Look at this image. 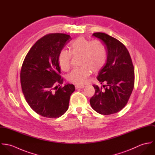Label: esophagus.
<instances>
[{
  "label": "esophagus",
  "instance_id": "34e87169",
  "mask_svg": "<svg viewBox=\"0 0 155 155\" xmlns=\"http://www.w3.org/2000/svg\"><path fill=\"white\" fill-rule=\"evenodd\" d=\"M85 87V86L84 85H76L75 86V88L76 89H79V88H84Z\"/></svg>",
  "mask_w": 155,
  "mask_h": 155
}]
</instances>
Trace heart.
Segmentation results:
<instances>
[{"mask_svg": "<svg viewBox=\"0 0 155 155\" xmlns=\"http://www.w3.org/2000/svg\"><path fill=\"white\" fill-rule=\"evenodd\" d=\"M71 55L80 56L81 67L73 69L67 76L70 82L78 85L85 84L91 73L100 71L104 66L107 60V50L104 44L99 40L89 41L84 37H79L69 46V52L61 50L58 56L60 68L67 71L70 66Z\"/></svg>", "mask_w": 155, "mask_h": 155, "instance_id": "obj_1", "label": "heart"}]
</instances>
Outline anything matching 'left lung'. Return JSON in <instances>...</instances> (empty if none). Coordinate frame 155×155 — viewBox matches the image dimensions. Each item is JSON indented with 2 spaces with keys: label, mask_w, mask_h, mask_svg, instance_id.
Segmentation results:
<instances>
[{
  "label": "left lung",
  "mask_w": 155,
  "mask_h": 155,
  "mask_svg": "<svg viewBox=\"0 0 155 155\" xmlns=\"http://www.w3.org/2000/svg\"><path fill=\"white\" fill-rule=\"evenodd\" d=\"M107 50V61L99 71L97 79L104 89L94 85L95 94L90 99L92 108L97 113L109 115L121 110L127 104L134 85V70L130 53L117 39L104 33H94Z\"/></svg>",
  "instance_id": "1"
}]
</instances>
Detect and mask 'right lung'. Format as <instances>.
<instances>
[{
    "mask_svg": "<svg viewBox=\"0 0 155 155\" xmlns=\"http://www.w3.org/2000/svg\"><path fill=\"white\" fill-rule=\"evenodd\" d=\"M70 40V36L63 33L46 35L31 48L24 60L20 73L23 94L30 107L44 117L57 118L64 114L75 90L73 84H68L54 91L63 82L58 56Z\"/></svg>",
    "mask_w": 155,
    "mask_h": 155,
    "instance_id": "add662e5",
    "label": "right lung"
}]
</instances>
